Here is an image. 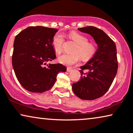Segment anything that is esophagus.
Segmentation results:
<instances>
[{
    "label": "esophagus",
    "instance_id": "obj_1",
    "mask_svg": "<svg viewBox=\"0 0 133 133\" xmlns=\"http://www.w3.org/2000/svg\"><path fill=\"white\" fill-rule=\"evenodd\" d=\"M66 70H67V71H68V72H71V71H72V69L70 68V67H68V68H67V69H66Z\"/></svg>",
    "mask_w": 133,
    "mask_h": 133
}]
</instances>
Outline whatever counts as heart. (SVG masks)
Returning a JSON list of instances; mask_svg holds the SVG:
<instances>
[{"instance_id": "b5f03b06", "label": "heart", "mask_w": 133, "mask_h": 133, "mask_svg": "<svg viewBox=\"0 0 133 133\" xmlns=\"http://www.w3.org/2000/svg\"><path fill=\"white\" fill-rule=\"evenodd\" d=\"M69 38L76 44L72 53H64L59 57V61L62 64L72 65L82 60H90L97 53V47L95 44L88 41V38L76 32H72L69 34ZM65 42L64 35L59 32L55 34L52 40V45L55 52L61 53L63 50ZM81 57H80V56Z\"/></svg>"}]
</instances>
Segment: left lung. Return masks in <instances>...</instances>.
Segmentation results:
<instances>
[{"mask_svg":"<svg viewBox=\"0 0 133 133\" xmlns=\"http://www.w3.org/2000/svg\"><path fill=\"white\" fill-rule=\"evenodd\" d=\"M78 30L90 35L98 49L94 56L80 67V80L73 83L72 88L80 99L94 100L106 93L116 76L118 68L116 44L104 32L94 26Z\"/></svg>","mask_w":133,"mask_h":133,"instance_id":"8db88e82","label":"left lung"}]
</instances>
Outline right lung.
<instances>
[{
    "instance_id": "1",
    "label": "right lung",
    "mask_w": 133,
    "mask_h": 133,
    "mask_svg": "<svg viewBox=\"0 0 133 133\" xmlns=\"http://www.w3.org/2000/svg\"><path fill=\"white\" fill-rule=\"evenodd\" d=\"M57 30L30 26L15 36L12 63L17 80L28 91L35 93L50 89L57 74L66 68L61 63L45 65L56 56L52 40Z\"/></svg>"
}]
</instances>
